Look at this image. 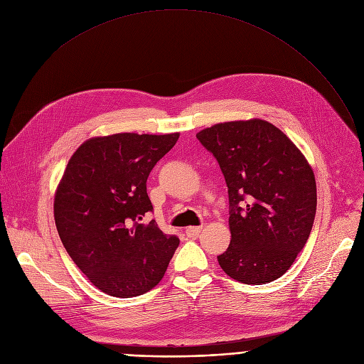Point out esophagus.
<instances>
[{
    "instance_id": "1",
    "label": "esophagus",
    "mask_w": 364,
    "mask_h": 364,
    "mask_svg": "<svg viewBox=\"0 0 364 364\" xmlns=\"http://www.w3.org/2000/svg\"><path fill=\"white\" fill-rule=\"evenodd\" d=\"M200 232H201V227H188L185 231L188 238H196L200 235Z\"/></svg>"
}]
</instances>
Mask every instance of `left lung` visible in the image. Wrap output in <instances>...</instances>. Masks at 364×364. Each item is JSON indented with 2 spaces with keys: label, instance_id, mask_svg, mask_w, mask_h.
Listing matches in <instances>:
<instances>
[{
  "label": "left lung",
  "instance_id": "obj_1",
  "mask_svg": "<svg viewBox=\"0 0 364 364\" xmlns=\"http://www.w3.org/2000/svg\"><path fill=\"white\" fill-rule=\"evenodd\" d=\"M228 186L231 243L220 268L245 284L282 277L306 245L317 209L316 178L302 152L264 119L230 121L197 133Z\"/></svg>",
  "mask_w": 364,
  "mask_h": 364
}]
</instances>
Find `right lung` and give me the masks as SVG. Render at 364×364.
Instances as JSON below:
<instances>
[{"mask_svg":"<svg viewBox=\"0 0 364 364\" xmlns=\"http://www.w3.org/2000/svg\"><path fill=\"white\" fill-rule=\"evenodd\" d=\"M179 133H117L85 141L68 161L55 196V220L75 265L102 291L139 296L157 286L179 246L155 220L146 194L151 170Z\"/></svg>","mask_w":364,"mask_h":364,"instance_id":"right-lung-1","label":"right lung"}]
</instances>
